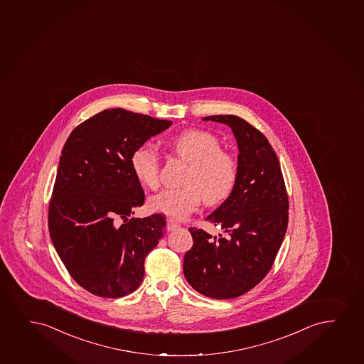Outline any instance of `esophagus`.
Returning a JSON list of instances; mask_svg holds the SVG:
<instances>
[{
	"label": "esophagus",
	"instance_id": "34e87169",
	"mask_svg": "<svg viewBox=\"0 0 364 364\" xmlns=\"http://www.w3.org/2000/svg\"><path fill=\"white\" fill-rule=\"evenodd\" d=\"M178 228H180V225L172 220V219H167V220H166V229H167V231H175L177 230Z\"/></svg>",
	"mask_w": 364,
	"mask_h": 364
}]
</instances>
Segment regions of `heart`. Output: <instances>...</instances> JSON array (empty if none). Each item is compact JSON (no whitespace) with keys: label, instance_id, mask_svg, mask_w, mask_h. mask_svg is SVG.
<instances>
[{"label":"heart","instance_id":"heart-1","mask_svg":"<svg viewBox=\"0 0 364 364\" xmlns=\"http://www.w3.org/2000/svg\"><path fill=\"white\" fill-rule=\"evenodd\" d=\"M176 154L191 164L186 188L162 189L147 199L152 213L182 220L197 210L204 198L208 204L225 200L234 191L239 175L237 162L229 152L221 150L217 136L204 130H186L171 140ZM134 176L140 183L154 188L159 183L160 160L150 144L136 147L130 157Z\"/></svg>","mask_w":364,"mask_h":364}]
</instances>
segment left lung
<instances>
[{
  "label": "left lung",
  "mask_w": 364,
  "mask_h": 364,
  "mask_svg": "<svg viewBox=\"0 0 364 364\" xmlns=\"http://www.w3.org/2000/svg\"><path fill=\"white\" fill-rule=\"evenodd\" d=\"M230 127L239 155L232 193L205 220L220 225L219 239L191 228L193 246L183 273L193 289L214 299H231L257 286L274 262L288 226V196L281 166L259 130L236 115H210Z\"/></svg>",
  "instance_id": "8db88e82"
}]
</instances>
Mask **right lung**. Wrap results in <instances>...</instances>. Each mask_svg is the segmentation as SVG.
I'll use <instances>...</instances> for the list:
<instances>
[{"instance_id": "obj_1", "label": "right lung", "mask_w": 364, "mask_h": 364, "mask_svg": "<svg viewBox=\"0 0 364 364\" xmlns=\"http://www.w3.org/2000/svg\"><path fill=\"white\" fill-rule=\"evenodd\" d=\"M171 120L112 108L76 127L61 151L49 204L51 241L70 276L102 298L138 289L144 262L164 236L165 218H132L144 191L130 157ZM115 217L125 223L117 228Z\"/></svg>"}]
</instances>
